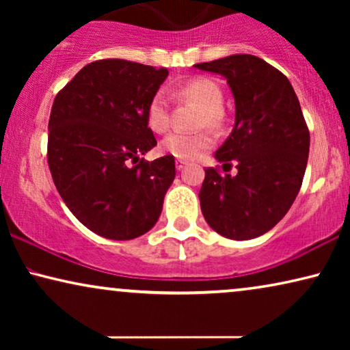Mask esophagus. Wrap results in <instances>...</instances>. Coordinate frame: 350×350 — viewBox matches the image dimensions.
Masks as SVG:
<instances>
[{
	"label": "esophagus",
	"instance_id": "obj_1",
	"mask_svg": "<svg viewBox=\"0 0 350 350\" xmlns=\"http://www.w3.org/2000/svg\"><path fill=\"white\" fill-rule=\"evenodd\" d=\"M186 165H188V162H186V161H181V159H176V161H175L176 170H183Z\"/></svg>",
	"mask_w": 350,
	"mask_h": 350
}]
</instances>
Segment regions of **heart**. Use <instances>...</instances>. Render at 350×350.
I'll list each match as a JSON object with an SVG mask.
<instances>
[{"instance_id":"heart-1","label":"heart","mask_w":350,"mask_h":350,"mask_svg":"<svg viewBox=\"0 0 350 350\" xmlns=\"http://www.w3.org/2000/svg\"><path fill=\"white\" fill-rule=\"evenodd\" d=\"M175 97L191 100L204 108L198 119V127L221 126L223 90L217 81L210 78H196L181 84L175 90ZM146 124L152 132L162 133L170 126V103L165 92L157 90L146 107ZM215 138L207 131L193 133L172 132L161 142L159 151L175 159L191 161L202 154L205 150L213 146Z\"/></svg>"}]
</instances>
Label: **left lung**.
Wrapping results in <instances>:
<instances>
[{"label":"left lung","mask_w":350,"mask_h":350,"mask_svg":"<svg viewBox=\"0 0 350 350\" xmlns=\"http://www.w3.org/2000/svg\"><path fill=\"white\" fill-rule=\"evenodd\" d=\"M223 76L236 105L231 135L215 152L237 174L208 167L199 191L200 210L219 236L248 241L285 217L299 193L309 156V131L286 76L260 57L234 54L194 65Z\"/></svg>","instance_id":"8db88e82"}]
</instances>
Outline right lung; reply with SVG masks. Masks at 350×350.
Returning a JSON list of instances; mask_svg holds the SVG:
<instances>
[{
    "mask_svg": "<svg viewBox=\"0 0 350 350\" xmlns=\"http://www.w3.org/2000/svg\"><path fill=\"white\" fill-rule=\"evenodd\" d=\"M167 76V68L122 59L92 62L52 105V180L70 212L98 236L131 241L159 219L175 159L142 156L157 145L146 107Z\"/></svg>",
    "mask_w": 350,
    "mask_h": 350,
    "instance_id": "obj_1",
    "label": "right lung"
}]
</instances>
